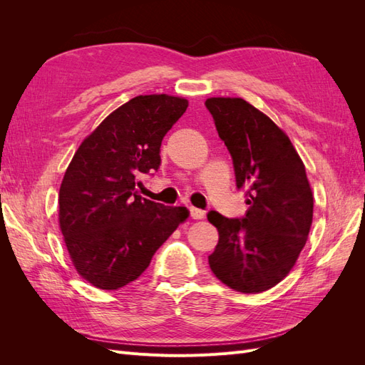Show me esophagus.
Listing matches in <instances>:
<instances>
[{
  "mask_svg": "<svg viewBox=\"0 0 365 365\" xmlns=\"http://www.w3.org/2000/svg\"><path fill=\"white\" fill-rule=\"evenodd\" d=\"M189 212H190V217H192V219H202V217L205 216L204 210L196 208V207H190Z\"/></svg>",
  "mask_w": 365,
  "mask_h": 365,
  "instance_id": "34e87169",
  "label": "esophagus"
}]
</instances>
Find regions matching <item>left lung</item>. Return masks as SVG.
<instances>
[{
	"mask_svg": "<svg viewBox=\"0 0 365 365\" xmlns=\"http://www.w3.org/2000/svg\"><path fill=\"white\" fill-rule=\"evenodd\" d=\"M205 106L248 204L242 217L207 213L219 231L210 269L237 292H263L288 275L311 230L314 197L304 164L284 132L244 98L212 97Z\"/></svg>",
	"mask_w": 365,
	"mask_h": 365,
	"instance_id": "8db88e82",
	"label": "left lung"
}]
</instances>
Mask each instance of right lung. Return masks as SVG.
Masks as SVG:
<instances>
[{"label":"right lung","mask_w":365,"mask_h":365,"mask_svg":"<svg viewBox=\"0 0 365 365\" xmlns=\"http://www.w3.org/2000/svg\"><path fill=\"white\" fill-rule=\"evenodd\" d=\"M187 106L165 94L130 98L83 140L65 172L59 225L77 272L98 289L137 280L189 216L137 195L141 176L160 169L161 141Z\"/></svg>","instance_id":"add662e5"}]
</instances>
